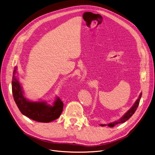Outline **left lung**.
I'll return each mask as SVG.
<instances>
[{
    "instance_id": "1",
    "label": "left lung",
    "mask_w": 155,
    "mask_h": 155,
    "mask_svg": "<svg viewBox=\"0 0 155 155\" xmlns=\"http://www.w3.org/2000/svg\"><path fill=\"white\" fill-rule=\"evenodd\" d=\"M141 95H142V93L140 94L138 99L136 100V101L135 102V103L134 104V105L132 106V107L130 109V110L128 111V112H127L121 118L120 120H118L117 121H115L113 123H111L110 124H108L107 126L110 127V128H113V127H114V126L118 124H121V123H124L126 122V121H128L130 118L133 116V114L134 113V112L136 111V109L138 108V105L140 104V99L141 97ZM101 126H106V125H104V124H101Z\"/></svg>"
}]
</instances>
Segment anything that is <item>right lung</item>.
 <instances>
[{
	"label": "right lung",
	"mask_w": 155,
	"mask_h": 155,
	"mask_svg": "<svg viewBox=\"0 0 155 155\" xmlns=\"http://www.w3.org/2000/svg\"><path fill=\"white\" fill-rule=\"evenodd\" d=\"M17 67L14 68L12 81V90L14 101L22 114L30 119L42 123H49L60 116L63 110V102L58 97L52 106L45 102H32L27 100L15 74Z\"/></svg>",
	"instance_id": "add662e5"
}]
</instances>
